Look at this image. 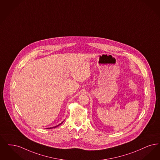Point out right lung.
Listing matches in <instances>:
<instances>
[{
	"instance_id": "add662e5",
	"label": "right lung",
	"mask_w": 160,
	"mask_h": 160,
	"mask_svg": "<svg viewBox=\"0 0 160 160\" xmlns=\"http://www.w3.org/2000/svg\"><path fill=\"white\" fill-rule=\"evenodd\" d=\"M62 122H61V124H62ZM60 124H59V125H58V126H55V127H53V128H56V127H58V126H59V125H60Z\"/></svg>"
}]
</instances>
